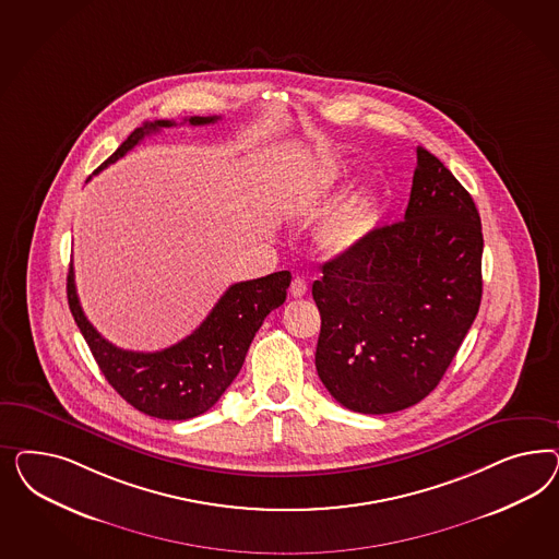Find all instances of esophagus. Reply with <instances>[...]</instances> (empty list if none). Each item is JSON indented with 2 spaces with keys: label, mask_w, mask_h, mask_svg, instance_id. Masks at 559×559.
<instances>
[{
  "label": "esophagus",
  "mask_w": 559,
  "mask_h": 559,
  "mask_svg": "<svg viewBox=\"0 0 559 559\" xmlns=\"http://www.w3.org/2000/svg\"><path fill=\"white\" fill-rule=\"evenodd\" d=\"M290 295H293V297H304V295H307V283H305V278H301V276H295V278H293V283H290Z\"/></svg>",
  "instance_id": "obj_1"
}]
</instances>
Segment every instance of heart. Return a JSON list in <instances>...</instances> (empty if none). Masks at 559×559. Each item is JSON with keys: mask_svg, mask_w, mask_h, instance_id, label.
<instances>
[{"mask_svg": "<svg viewBox=\"0 0 559 559\" xmlns=\"http://www.w3.org/2000/svg\"><path fill=\"white\" fill-rule=\"evenodd\" d=\"M344 171L334 164H323L305 176L295 190V203L307 213L320 211L336 194ZM377 204L369 192H360L338 206L320 227V246L328 254L344 255L358 250L374 231Z\"/></svg>", "mask_w": 559, "mask_h": 559, "instance_id": "obj_1", "label": "heart"}]
</instances>
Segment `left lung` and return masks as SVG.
Instances as JSON below:
<instances>
[{
    "label": "left lung",
    "instance_id": "obj_1",
    "mask_svg": "<svg viewBox=\"0 0 559 559\" xmlns=\"http://www.w3.org/2000/svg\"><path fill=\"white\" fill-rule=\"evenodd\" d=\"M404 219L377 227L313 283L322 316L316 369L360 414L423 402L457 355L481 301V221L444 164L416 150Z\"/></svg>",
    "mask_w": 559,
    "mask_h": 559
}]
</instances>
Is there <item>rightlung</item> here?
<instances>
[{"label":"right lung","instance_id":"add662e5","mask_svg":"<svg viewBox=\"0 0 559 559\" xmlns=\"http://www.w3.org/2000/svg\"><path fill=\"white\" fill-rule=\"evenodd\" d=\"M215 120L219 117H190L188 122L199 127ZM174 124V120L143 122L96 171L115 164L141 139ZM288 285V271L231 285L190 336L157 353L122 350L102 338L78 299L73 266H69L68 301L102 374L124 402L153 418L188 420L219 402L241 369L264 318L285 304Z\"/></svg>","mask_w":559,"mask_h":559}]
</instances>
